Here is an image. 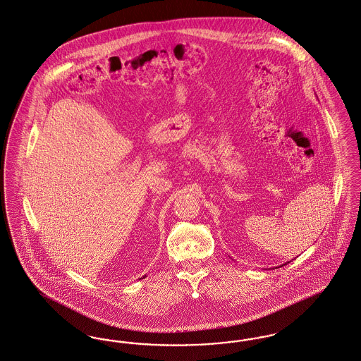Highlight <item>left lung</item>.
I'll list each match as a JSON object with an SVG mask.
<instances>
[{
  "label": "left lung",
  "mask_w": 361,
  "mask_h": 361,
  "mask_svg": "<svg viewBox=\"0 0 361 361\" xmlns=\"http://www.w3.org/2000/svg\"><path fill=\"white\" fill-rule=\"evenodd\" d=\"M288 262H286V264H283V265H286V264H288ZM283 265H280V267H283Z\"/></svg>",
  "instance_id": "obj_1"
}]
</instances>
